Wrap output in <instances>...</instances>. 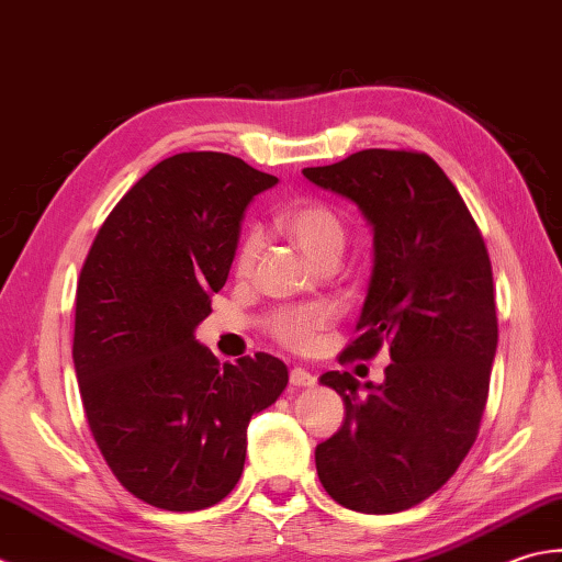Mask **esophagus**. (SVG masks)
Returning <instances> with one entry per match:
<instances>
[{
	"label": "esophagus",
	"mask_w": 562,
	"mask_h": 562,
	"mask_svg": "<svg viewBox=\"0 0 562 562\" xmlns=\"http://www.w3.org/2000/svg\"><path fill=\"white\" fill-rule=\"evenodd\" d=\"M289 378H291V383L297 385V387H301V385H315V375L311 371H305V369H291Z\"/></svg>",
	"instance_id": "34e87169"
}]
</instances>
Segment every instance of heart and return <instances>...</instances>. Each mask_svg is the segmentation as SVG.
Returning <instances> with one entry per match:
<instances>
[{
    "mask_svg": "<svg viewBox=\"0 0 562 562\" xmlns=\"http://www.w3.org/2000/svg\"><path fill=\"white\" fill-rule=\"evenodd\" d=\"M281 227L303 255L319 265L325 259H337L347 243V225L341 215L323 201H303L281 213ZM265 247V235L259 227H247L235 251L237 277H251ZM331 323V311L325 305H295L279 307L267 317V331L283 347L307 351L317 345L319 331Z\"/></svg>",
    "mask_w": 562,
    "mask_h": 562,
    "instance_id": "1",
    "label": "heart"
}]
</instances>
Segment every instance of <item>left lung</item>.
<instances>
[{
	"label": "left lung",
	"instance_id": "left-lung-1",
	"mask_svg": "<svg viewBox=\"0 0 562 562\" xmlns=\"http://www.w3.org/2000/svg\"><path fill=\"white\" fill-rule=\"evenodd\" d=\"M303 175L373 225L369 295L339 363L383 347L393 359L381 385L349 371L319 378L345 400L339 431L315 449L319 483L347 509L403 512L431 497L477 439L497 351L485 239L427 153L371 147Z\"/></svg>",
	"mask_w": 562,
	"mask_h": 562
}]
</instances>
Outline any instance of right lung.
Masks as SVG:
<instances>
[{
	"mask_svg": "<svg viewBox=\"0 0 562 562\" xmlns=\"http://www.w3.org/2000/svg\"><path fill=\"white\" fill-rule=\"evenodd\" d=\"M277 181L225 153L167 157L109 213L79 273L72 359L87 425L119 483L157 509L231 495L251 415L289 383L271 353L221 363L193 339L245 209Z\"/></svg>",
	"mask_w": 562,
	"mask_h": 562,
	"instance_id": "right-lung-1",
	"label": "right lung"
}]
</instances>
